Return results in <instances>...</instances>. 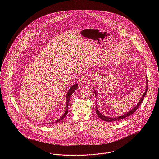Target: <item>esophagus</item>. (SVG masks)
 <instances>
[{"label": "esophagus", "mask_w": 159, "mask_h": 159, "mask_svg": "<svg viewBox=\"0 0 159 159\" xmlns=\"http://www.w3.org/2000/svg\"><path fill=\"white\" fill-rule=\"evenodd\" d=\"M91 83V78L89 75H87L83 80V83L84 84H89Z\"/></svg>", "instance_id": "esophagus-1"}]
</instances>
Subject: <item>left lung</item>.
Wrapping results in <instances>:
<instances>
[{
    "instance_id": "left-lung-1",
    "label": "left lung",
    "mask_w": 159,
    "mask_h": 159,
    "mask_svg": "<svg viewBox=\"0 0 159 159\" xmlns=\"http://www.w3.org/2000/svg\"><path fill=\"white\" fill-rule=\"evenodd\" d=\"M148 82L147 77H146V91L144 92V93H143V96L141 97V99L139 100V102L137 103V105H136V106H135L132 110L129 111L128 113L124 114H123V115H121V116H119L116 117H107V116L103 115L102 114H101V113H100V111L98 110V108H97V107L96 106V113L97 114V116H98L101 119H102V120H105V121H107V122H112L117 120H120V119H122L125 118L126 117L130 116L132 115V114L134 113V112H135V111H136V110L138 108V107H139L140 106V105L141 104V103H142V102H143V99H144V96H145V95L146 94V92H147V91H148ZM94 92H95V96H97V92L95 91Z\"/></svg>"
}]
</instances>
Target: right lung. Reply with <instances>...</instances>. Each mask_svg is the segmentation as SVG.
I'll return each mask as SVG.
<instances>
[{"instance_id": "add662e5", "label": "right lung", "mask_w": 159, "mask_h": 159, "mask_svg": "<svg viewBox=\"0 0 159 159\" xmlns=\"http://www.w3.org/2000/svg\"><path fill=\"white\" fill-rule=\"evenodd\" d=\"M78 84H75V85L72 86L70 88V89L68 90V92H67V96H66V99H67V100H67V105H66V106H67V107H66V112L64 113V114H63V116H62L60 119H58V120H57L56 122H54V123H56V122H59L60 120H61L62 119H63L66 116V115L67 114V113H68V103H69V101H70V99L71 95H72V93H73L75 91H76V90L78 89Z\"/></svg>"}]
</instances>
